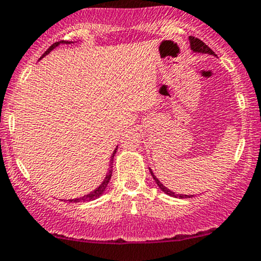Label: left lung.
<instances>
[{
    "label": "left lung",
    "instance_id": "obj_1",
    "mask_svg": "<svg viewBox=\"0 0 261 261\" xmlns=\"http://www.w3.org/2000/svg\"><path fill=\"white\" fill-rule=\"evenodd\" d=\"M189 39H190V45H191V49H192V50H194L195 53H202V54L215 55V51H213L212 49H211L208 45H206V44L202 42V40L198 39V38L190 37ZM149 170H150V174H151V176H153V178L155 180V182H156V185L159 186L160 190H162L163 192H165L166 195L172 196V197H178V198H190V197H192V195H181V194L177 195V194H175V192H172L171 190H169L168 187L164 186L163 184L160 182L159 180H158L156 176H155V175L153 174V171H151V169H149Z\"/></svg>",
    "mask_w": 261,
    "mask_h": 261
}]
</instances>
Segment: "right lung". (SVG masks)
<instances>
[{"label": "right lung", "instance_id": "right-lung-1", "mask_svg": "<svg viewBox=\"0 0 261 261\" xmlns=\"http://www.w3.org/2000/svg\"><path fill=\"white\" fill-rule=\"evenodd\" d=\"M70 43H72V42H66V40H60V42L54 43V44H53V45L49 46L48 50L44 53V54L42 55V58L45 57L46 54H49V53H50L54 48H57V46L59 45V44H70ZM42 58H40V59H42ZM117 148H118V146H117ZM117 148L115 149V151H113L112 156H111L110 169H108V172H107L106 177H105V180L102 181L101 185H99L96 190H93L92 192H90L89 195H85V196H83V197H80V198H74V200H67V201H69V202H86V201H93V200H96V198H98L99 196L103 195L105 190H106L108 182H110V180H111V176H112V168H113V164H112V163H113V158H115V154H116V151H117Z\"/></svg>", "mask_w": 261, "mask_h": 261}]
</instances>
